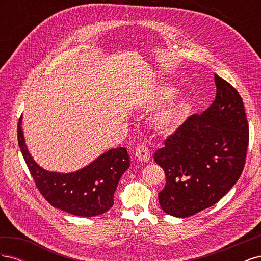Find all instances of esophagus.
<instances>
[{"label":"esophagus","mask_w":261,"mask_h":261,"mask_svg":"<svg viewBox=\"0 0 261 261\" xmlns=\"http://www.w3.org/2000/svg\"><path fill=\"white\" fill-rule=\"evenodd\" d=\"M135 156L136 159L139 162H148L150 160V153H149V150L147 147L143 146V145H139L136 148V151H135Z\"/></svg>","instance_id":"34e87169"}]
</instances>
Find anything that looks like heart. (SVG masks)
Returning a JSON list of instances; mask_svg holds the SVG:
<instances>
[{"mask_svg":"<svg viewBox=\"0 0 261 261\" xmlns=\"http://www.w3.org/2000/svg\"><path fill=\"white\" fill-rule=\"evenodd\" d=\"M175 94L176 89L173 87L159 86L141 99L140 106L146 111H152L167 101L150 120V126L159 135H171L185 121L188 111L187 106L180 99L173 98Z\"/></svg>","mask_w":261,"mask_h":261,"instance_id":"1","label":"heart"}]
</instances>
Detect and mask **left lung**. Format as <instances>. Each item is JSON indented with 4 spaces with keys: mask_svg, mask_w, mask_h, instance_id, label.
I'll list each match as a JSON object with an SVG mask.
<instances>
[{
    "mask_svg": "<svg viewBox=\"0 0 261 261\" xmlns=\"http://www.w3.org/2000/svg\"><path fill=\"white\" fill-rule=\"evenodd\" d=\"M217 96L201 115L194 114L156 150L154 161L167 183L162 210L186 218L217 203L239 180L246 159L248 123L233 86L215 75Z\"/></svg>",
    "mask_w": 261,
    "mask_h": 261,
    "instance_id": "left-lung-1",
    "label": "left lung"
}]
</instances>
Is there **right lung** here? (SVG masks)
<instances>
[{
	"label": "right lung",
	"instance_id": "add662e5",
	"mask_svg": "<svg viewBox=\"0 0 261 261\" xmlns=\"http://www.w3.org/2000/svg\"><path fill=\"white\" fill-rule=\"evenodd\" d=\"M20 116L18 144L23 159L42 196L53 207L80 217H96L114 203V193L123 173L129 168V155L123 147L110 149L81 170L69 173L41 168L27 148Z\"/></svg>",
	"mask_w": 261,
	"mask_h": 261
}]
</instances>
